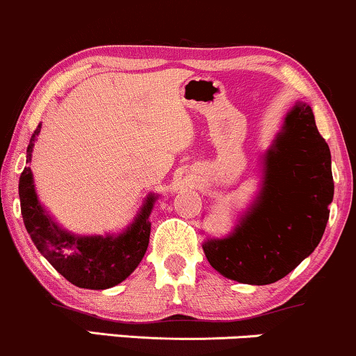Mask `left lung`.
<instances>
[{"mask_svg": "<svg viewBox=\"0 0 356 356\" xmlns=\"http://www.w3.org/2000/svg\"><path fill=\"white\" fill-rule=\"evenodd\" d=\"M333 200L332 156L307 102H295L262 156L260 191L225 237H205L209 264L248 285L280 280L322 241Z\"/></svg>", "mask_w": 356, "mask_h": 356, "instance_id": "left-lung-1", "label": "left lung"}]
</instances>
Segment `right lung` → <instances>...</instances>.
<instances>
[{
	"label": "right lung",
	"mask_w": 356,
	"mask_h": 356,
	"mask_svg": "<svg viewBox=\"0 0 356 356\" xmlns=\"http://www.w3.org/2000/svg\"><path fill=\"white\" fill-rule=\"evenodd\" d=\"M41 124L31 136L26 164L33 159V149ZM157 197L147 194L134 220L119 234L78 235L63 229L44 205L40 202L31 167H24L19 177L21 216L29 237L40 254L61 275L79 289L106 290L126 280L147 250L151 235V216Z\"/></svg>",
	"instance_id": "obj_1"
}]
</instances>
